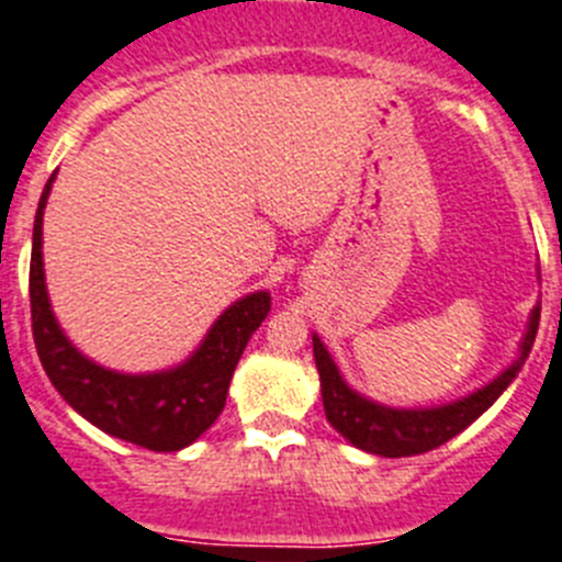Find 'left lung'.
Returning a JSON list of instances; mask_svg holds the SVG:
<instances>
[{"label":"left lung","instance_id":"1","mask_svg":"<svg viewBox=\"0 0 562 562\" xmlns=\"http://www.w3.org/2000/svg\"><path fill=\"white\" fill-rule=\"evenodd\" d=\"M538 325L540 305H535L527 333L520 338L518 358L504 369L502 375L493 378L487 386L464 394L459 401L431 408H392L358 394L356 389L347 386L322 338L313 336V358H316L318 381H322V403H325L327 423L347 442L367 453H375V457L397 459L434 451V448L457 437L459 431H464L473 419L482 417L502 397L504 389L515 381V375L527 361L535 336H538Z\"/></svg>","mask_w":562,"mask_h":562}]
</instances>
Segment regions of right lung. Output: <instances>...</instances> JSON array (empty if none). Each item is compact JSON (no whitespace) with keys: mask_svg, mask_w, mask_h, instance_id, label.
Returning a JSON list of instances; mask_svg holds the SVG:
<instances>
[{"mask_svg":"<svg viewBox=\"0 0 562 562\" xmlns=\"http://www.w3.org/2000/svg\"><path fill=\"white\" fill-rule=\"evenodd\" d=\"M53 181L55 173L49 176L35 210L30 255V313L44 372L60 397L100 431L148 451H181L224 412L232 372L244 356L251 333L271 311L269 291H255L226 307L199 344V350L179 367L148 375H125L100 367L69 341L49 305L42 224Z\"/></svg>","mask_w":562,"mask_h":562,"instance_id":"add662e5","label":"right lung"}]
</instances>
